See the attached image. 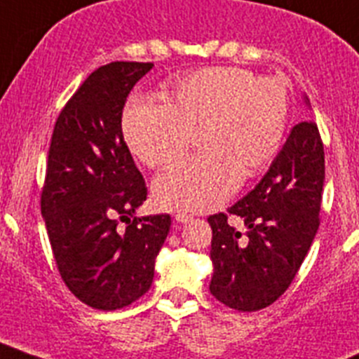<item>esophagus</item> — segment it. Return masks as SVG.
<instances>
[{
  "label": "esophagus",
  "mask_w": 359,
  "mask_h": 359,
  "mask_svg": "<svg viewBox=\"0 0 359 359\" xmlns=\"http://www.w3.org/2000/svg\"><path fill=\"white\" fill-rule=\"evenodd\" d=\"M175 219H177V222H179V224H187V222H191L193 216L191 215H186V212H177Z\"/></svg>",
  "instance_id": "esophagus-1"
}]
</instances>
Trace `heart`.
I'll return each instance as SVG.
<instances>
[{
  "label": "heart",
  "instance_id": "heart-1",
  "mask_svg": "<svg viewBox=\"0 0 359 359\" xmlns=\"http://www.w3.org/2000/svg\"><path fill=\"white\" fill-rule=\"evenodd\" d=\"M286 83L243 67H205L177 80L166 103L128 100L121 132L132 156L150 168L182 157L196 135L198 157L175 164L151 186L170 211H209L276 159L288 123Z\"/></svg>",
  "mask_w": 359,
  "mask_h": 359
}]
</instances>
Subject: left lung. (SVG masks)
Instances as JSON below:
<instances>
[{
    "label": "left lung",
    "mask_w": 359,
    "mask_h": 359,
    "mask_svg": "<svg viewBox=\"0 0 359 359\" xmlns=\"http://www.w3.org/2000/svg\"><path fill=\"white\" fill-rule=\"evenodd\" d=\"M302 102L309 109L308 96ZM324 177V144L308 119L290 130L263 179L229 209L243 222V234L224 212L209 216V290L219 302L257 311L288 290L318 231Z\"/></svg>",
    "instance_id": "8db88e82"
}]
</instances>
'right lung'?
Wrapping results in <instances>:
<instances>
[{
	"instance_id": "add662e5",
	"label": "right lung",
	"mask_w": 359,
	"mask_h": 359,
	"mask_svg": "<svg viewBox=\"0 0 359 359\" xmlns=\"http://www.w3.org/2000/svg\"><path fill=\"white\" fill-rule=\"evenodd\" d=\"M150 62H111L87 76L55 123L41 212L64 283L114 311L150 290L170 215L135 216L147 186L121 132L132 87ZM128 227L121 229L118 222Z\"/></svg>"
}]
</instances>
